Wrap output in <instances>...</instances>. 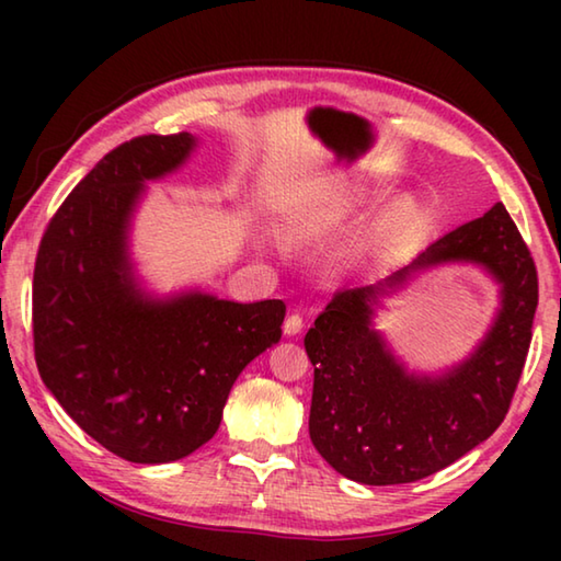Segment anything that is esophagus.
<instances>
[{"label":"esophagus","instance_id":"34e87169","mask_svg":"<svg viewBox=\"0 0 561 561\" xmlns=\"http://www.w3.org/2000/svg\"><path fill=\"white\" fill-rule=\"evenodd\" d=\"M301 327H304V319L299 314H291V317H287V321H284V334L297 336Z\"/></svg>","mask_w":561,"mask_h":561}]
</instances>
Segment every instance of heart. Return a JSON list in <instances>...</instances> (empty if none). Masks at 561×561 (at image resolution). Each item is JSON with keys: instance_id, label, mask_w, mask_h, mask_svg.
Listing matches in <instances>:
<instances>
[{"instance_id": "obj_1", "label": "heart", "mask_w": 561, "mask_h": 561, "mask_svg": "<svg viewBox=\"0 0 561 561\" xmlns=\"http://www.w3.org/2000/svg\"><path fill=\"white\" fill-rule=\"evenodd\" d=\"M368 201V190L360 185H336L319 193L311 205L304 210L297 222L289 225V237H304L314 230H329L351 220ZM417 207L411 201H398L383 207L381 213L371 217L360 230L351 237L348 244L339 252L336 270L351 272L364 267L366 262L378 257L388 244L398 240L408 225L415 220Z\"/></svg>"}]
</instances>
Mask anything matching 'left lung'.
Returning <instances> with one entry per match:
<instances>
[{"instance_id":"obj_1","label":"left lung","mask_w":561,"mask_h":561,"mask_svg":"<svg viewBox=\"0 0 561 561\" xmlns=\"http://www.w3.org/2000/svg\"><path fill=\"white\" fill-rule=\"evenodd\" d=\"M472 263L501 287L489 334L440 375L411 373L373 319L415 273ZM537 309V270L505 205L460 225L374 284L339 289L304 346L314 366L309 435L331 468L360 485H401L448 468L505 421Z\"/></svg>"}]
</instances>
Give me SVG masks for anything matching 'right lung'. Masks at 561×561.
Masks as SVG:
<instances>
[{
	"instance_id": "right-lung-1",
	"label": "right lung",
	"mask_w": 561,
	"mask_h": 561,
	"mask_svg": "<svg viewBox=\"0 0 561 561\" xmlns=\"http://www.w3.org/2000/svg\"><path fill=\"white\" fill-rule=\"evenodd\" d=\"M193 133L140 136L103 156L44 232L34 267L42 381L83 433L123 460L185 458L220 428L250 360L282 339L284 301L203 289L158 297L130 257L148 183L195 153Z\"/></svg>"
}]
</instances>
